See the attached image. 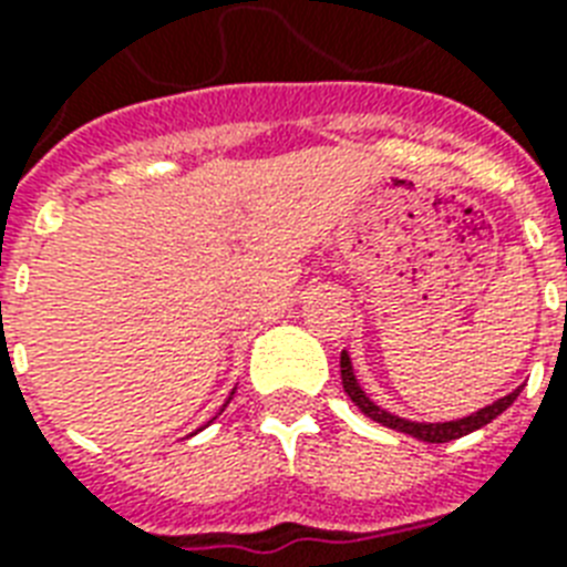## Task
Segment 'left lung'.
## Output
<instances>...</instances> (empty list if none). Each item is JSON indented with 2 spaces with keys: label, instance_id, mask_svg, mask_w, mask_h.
<instances>
[{
  "label": "left lung",
  "instance_id": "1",
  "mask_svg": "<svg viewBox=\"0 0 567 567\" xmlns=\"http://www.w3.org/2000/svg\"><path fill=\"white\" fill-rule=\"evenodd\" d=\"M341 382H344L347 396H350V400H353V403L359 405V409H362L368 417H371V421L382 423V426H388V430L405 432V435H412V439H417V441H430V444H444V441L462 439V435H467V432H474V430H480V426H485V423H492L494 417L506 412V409H509V405L515 403L520 394V388H515L512 394L501 396V400H494L492 405H485V409H480V412H474V414H467V417H458V421L417 423V421H405V417H396V414L385 412V409H379L371 396L364 394L362 385H359V379H355L353 362H350L347 350L341 353Z\"/></svg>",
  "mask_w": 567,
  "mask_h": 567
}]
</instances>
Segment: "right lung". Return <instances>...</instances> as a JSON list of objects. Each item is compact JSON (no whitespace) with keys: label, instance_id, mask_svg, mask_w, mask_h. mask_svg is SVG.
Masks as SVG:
<instances>
[{"label":"right lung","instance_id":"add662e5","mask_svg":"<svg viewBox=\"0 0 567 567\" xmlns=\"http://www.w3.org/2000/svg\"><path fill=\"white\" fill-rule=\"evenodd\" d=\"M231 394H235V391H231ZM226 403H229V400H226Z\"/></svg>","mask_w":567,"mask_h":567}]
</instances>
